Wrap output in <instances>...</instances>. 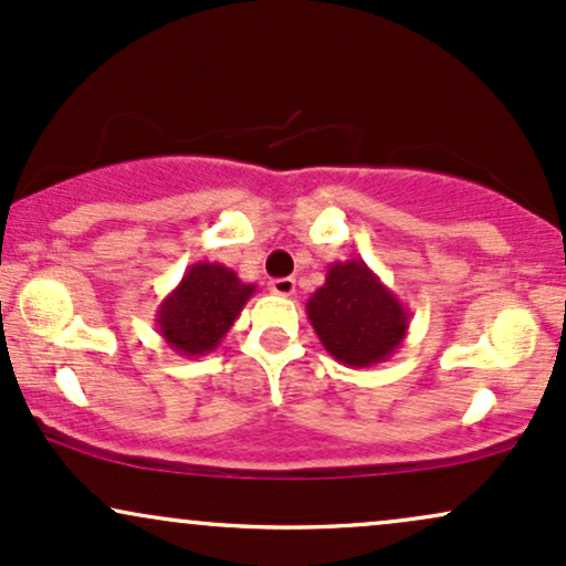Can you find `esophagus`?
Returning a JSON list of instances; mask_svg holds the SVG:
<instances>
[{"label":"esophagus","mask_w":566,"mask_h":566,"mask_svg":"<svg viewBox=\"0 0 566 566\" xmlns=\"http://www.w3.org/2000/svg\"><path fill=\"white\" fill-rule=\"evenodd\" d=\"M269 290L274 292V295H279V297H290V295H295V279H292V276H284V279H271Z\"/></svg>","instance_id":"obj_1"}]
</instances>
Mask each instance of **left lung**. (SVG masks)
<instances>
[{
    "mask_svg": "<svg viewBox=\"0 0 566 566\" xmlns=\"http://www.w3.org/2000/svg\"><path fill=\"white\" fill-rule=\"evenodd\" d=\"M305 314L327 354L354 369L386 361L409 329L407 305L361 258L329 263Z\"/></svg>",
    "mask_w": 566,
    "mask_h": 566,
    "instance_id": "obj_1",
    "label": "left lung"
}]
</instances>
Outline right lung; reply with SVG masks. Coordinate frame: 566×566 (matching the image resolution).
<instances>
[{
  "label": "right lung",
  "mask_w": 566,
  "mask_h": 566,
  "mask_svg": "<svg viewBox=\"0 0 566 566\" xmlns=\"http://www.w3.org/2000/svg\"><path fill=\"white\" fill-rule=\"evenodd\" d=\"M237 271L223 263L188 265L180 284L157 308V333L180 356H205L216 350L226 333L239 319L242 308L255 295Z\"/></svg>",
  "instance_id": "add662e5"
}]
</instances>
